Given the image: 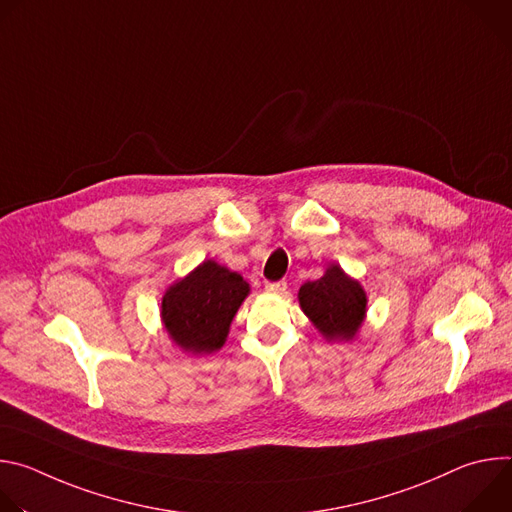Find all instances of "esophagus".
<instances>
[{"instance_id": "obj_1", "label": "esophagus", "mask_w": 512, "mask_h": 512, "mask_svg": "<svg viewBox=\"0 0 512 512\" xmlns=\"http://www.w3.org/2000/svg\"><path fill=\"white\" fill-rule=\"evenodd\" d=\"M265 289L269 291V294L283 296L285 291H287V283L285 281H269V283H265Z\"/></svg>"}]
</instances>
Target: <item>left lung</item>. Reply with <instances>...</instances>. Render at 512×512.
<instances>
[{
    "label": "left lung",
    "instance_id": "8db88e82",
    "mask_svg": "<svg viewBox=\"0 0 512 512\" xmlns=\"http://www.w3.org/2000/svg\"><path fill=\"white\" fill-rule=\"evenodd\" d=\"M304 314L326 340H352L367 316V294L362 285L332 263L326 273L300 287Z\"/></svg>",
    "mask_w": 512,
    "mask_h": 512
}]
</instances>
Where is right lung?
I'll return each instance as SVG.
<instances>
[{
    "label": "right lung",
    "mask_w": 512,
    "mask_h": 512,
    "mask_svg": "<svg viewBox=\"0 0 512 512\" xmlns=\"http://www.w3.org/2000/svg\"><path fill=\"white\" fill-rule=\"evenodd\" d=\"M249 283L212 259L166 289L162 320L170 338L186 352L208 354L221 348L231 322L249 296Z\"/></svg>",
    "instance_id": "right-lung-1"
}]
</instances>
